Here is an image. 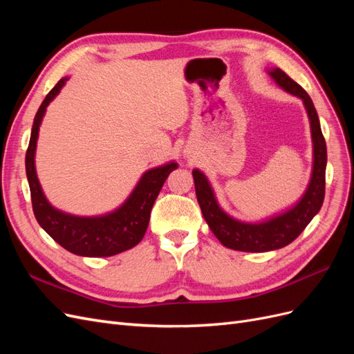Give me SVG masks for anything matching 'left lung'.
Wrapping results in <instances>:
<instances>
[{"mask_svg":"<svg viewBox=\"0 0 354 354\" xmlns=\"http://www.w3.org/2000/svg\"><path fill=\"white\" fill-rule=\"evenodd\" d=\"M269 77L288 94L303 102L308 116L310 133L313 145V165L308 185L294 205L288 207L270 217L257 221L234 218L224 211L217 201L211 181L195 168L192 171L195 190L202 216L205 218L216 238L230 250L245 252H267L283 248L298 238L307 224L319 212L325 198V171H326V143L320 130L319 116L310 95L279 68L267 69Z\"/></svg>","mask_w":354,"mask_h":354,"instance_id":"1","label":"left lung"}]
</instances>
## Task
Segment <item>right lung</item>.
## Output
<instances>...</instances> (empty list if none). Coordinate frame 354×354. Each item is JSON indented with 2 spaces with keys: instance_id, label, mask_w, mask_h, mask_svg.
<instances>
[{
  "instance_id": "add662e5",
  "label": "right lung",
  "mask_w": 354,
  "mask_h": 354,
  "mask_svg": "<svg viewBox=\"0 0 354 354\" xmlns=\"http://www.w3.org/2000/svg\"><path fill=\"white\" fill-rule=\"evenodd\" d=\"M68 80L69 77L62 78L55 85L34 118L25 159L32 208L39 226L69 252L81 257H111L131 250L143 239L159 192L171 171L178 165L174 160H169L164 165L145 171L131 194L120 207L99 216H75L53 207L37 176V142L47 106L59 95Z\"/></svg>"
}]
</instances>
